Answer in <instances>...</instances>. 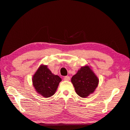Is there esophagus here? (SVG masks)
I'll use <instances>...</instances> for the list:
<instances>
[{
	"instance_id": "1",
	"label": "esophagus",
	"mask_w": 130,
	"mask_h": 130,
	"mask_svg": "<svg viewBox=\"0 0 130 130\" xmlns=\"http://www.w3.org/2000/svg\"><path fill=\"white\" fill-rule=\"evenodd\" d=\"M64 80L65 81H70V77L69 76H65L64 77Z\"/></svg>"
}]
</instances>
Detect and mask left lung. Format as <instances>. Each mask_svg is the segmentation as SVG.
Instances as JSON below:
<instances>
[{
    "label": "left lung",
    "instance_id": "obj_1",
    "mask_svg": "<svg viewBox=\"0 0 130 130\" xmlns=\"http://www.w3.org/2000/svg\"><path fill=\"white\" fill-rule=\"evenodd\" d=\"M71 83L76 92L81 98H86L94 93L98 86L99 78L90 66H83L72 76Z\"/></svg>",
    "mask_w": 130,
    "mask_h": 130
}]
</instances>
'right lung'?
<instances>
[{
  "label": "right lung",
  "mask_w": 130,
  "mask_h": 130,
  "mask_svg": "<svg viewBox=\"0 0 130 130\" xmlns=\"http://www.w3.org/2000/svg\"><path fill=\"white\" fill-rule=\"evenodd\" d=\"M61 78L52 73L46 65L41 64L32 76V85L38 94L49 98L56 92Z\"/></svg>",
  "instance_id": "add662e5"
}]
</instances>
